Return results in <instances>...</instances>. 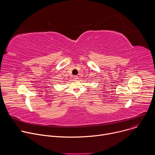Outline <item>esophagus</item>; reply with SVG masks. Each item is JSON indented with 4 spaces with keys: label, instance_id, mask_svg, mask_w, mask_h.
Wrapping results in <instances>:
<instances>
[{
    "label": "esophagus",
    "instance_id": "esophagus-1",
    "mask_svg": "<svg viewBox=\"0 0 155 155\" xmlns=\"http://www.w3.org/2000/svg\"><path fill=\"white\" fill-rule=\"evenodd\" d=\"M73 78L74 80H77L78 78V75H74L73 76Z\"/></svg>",
    "mask_w": 155,
    "mask_h": 155
}]
</instances>
